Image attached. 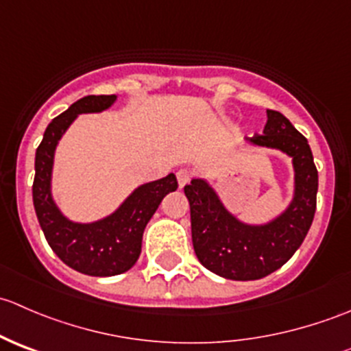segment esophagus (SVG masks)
<instances>
[{
    "label": "esophagus",
    "instance_id": "obj_1",
    "mask_svg": "<svg viewBox=\"0 0 351 351\" xmlns=\"http://www.w3.org/2000/svg\"><path fill=\"white\" fill-rule=\"evenodd\" d=\"M176 178H178V185L183 189V186H185L186 183L192 180V173H190V169L182 168V169H178V171H176Z\"/></svg>",
    "mask_w": 351,
    "mask_h": 351
}]
</instances>
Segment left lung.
Returning a JSON list of instances; mask_svg holds the SVG:
<instances>
[{"instance_id": "8db88e82", "label": "left lung", "mask_w": 351, "mask_h": 351, "mask_svg": "<svg viewBox=\"0 0 351 351\" xmlns=\"http://www.w3.org/2000/svg\"><path fill=\"white\" fill-rule=\"evenodd\" d=\"M267 115L263 134L251 143L284 151L295 168V197L280 217L267 226L243 224L204 180L185 186L198 261L229 280H258L278 270L306 239L316 212L317 169L307 139L277 110H267Z\"/></svg>"}]
</instances>
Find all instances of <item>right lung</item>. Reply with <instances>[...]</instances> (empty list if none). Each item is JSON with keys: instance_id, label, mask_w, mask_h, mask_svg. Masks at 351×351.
I'll return each mask as SVG.
<instances>
[{"instance_id": "obj_1", "label": "right lung", "mask_w": 351, "mask_h": 351, "mask_svg": "<svg viewBox=\"0 0 351 351\" xmlns=\"http://www.w3.org/2000/svg\"><path fill=\"white\" fill-rule=\"evenodd\" d=\"M115 98V95H90L77 100L49 123L35 153L32 195L38 224L49 246L67 267L91 277H112L136 265L147 222L162 198L178 189L173 173L158 182L146 183L127 198L119 210L93 224H74L56 207L51 197V173L58 141L77 113L101 112Z\"/></svg>"}]
</instances>
